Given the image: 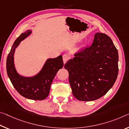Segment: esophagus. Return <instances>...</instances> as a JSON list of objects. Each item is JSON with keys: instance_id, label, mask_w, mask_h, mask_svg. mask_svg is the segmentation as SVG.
Segmentation results:
<instances>
[{"instance_id": "obj_1", "label": "esophagus", "mask_w": 129, "mask_h": 129, "mask_svg": "<svg viewBox=\"0 0 129 129\" xmlns=\"http://www.w3.org/2000/svg\"><path fill=\"white\" fill-rule=\"evenodd\" d=\"M69 58V56L68 54L63 55L62 59H63V62H64V64H65V63L67 62V61L68 60Z\"/></svg>"}]
</instances>
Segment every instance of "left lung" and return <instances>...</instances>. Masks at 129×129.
I'll use <instances>...</instances> for the list:
<instances>
[{
    "label": "left lung",
    "mask_w": 129,
    "mask_h": 129,
    "mask_svg": "<svg viewBox=\"0 0 129 129\" xmlns=\"http://www.w3.org/2000/svg\"><path fill=\"white\" fill-rule=\"evenodd\" d=\"M118 53L111 39L96 33L92 45L75 54L64 65L74 96L93 101L109 91L118 73Z\"/></svg>",
    "instance_id": "obj_1"
}]
</instances>
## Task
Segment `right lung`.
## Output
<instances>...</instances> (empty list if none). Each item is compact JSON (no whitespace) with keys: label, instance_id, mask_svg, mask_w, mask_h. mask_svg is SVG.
<instances>
[{"label":"right lung","instance_id":"right-lung-1","mask_svg":"<svg viewBox=\"0 0 129 129\" xmlns=\"http://www.w3.org/2000/svg\"><path fill=\"white\" fill-rule=\"evenodd\" d=\"M31 33V30L28 29L15 41L7 56L6 69L10 81L20 95L28 99L41 101L48 97L51 84L56 73L59 69L62 68L64 64L62 57L60 55L56 58L47 59L42 69L35 75L24 76L20 75L15 67L14 54L20 42Z\"/></svg>","mask_w":129,"mask_h":129}]
</instances>
